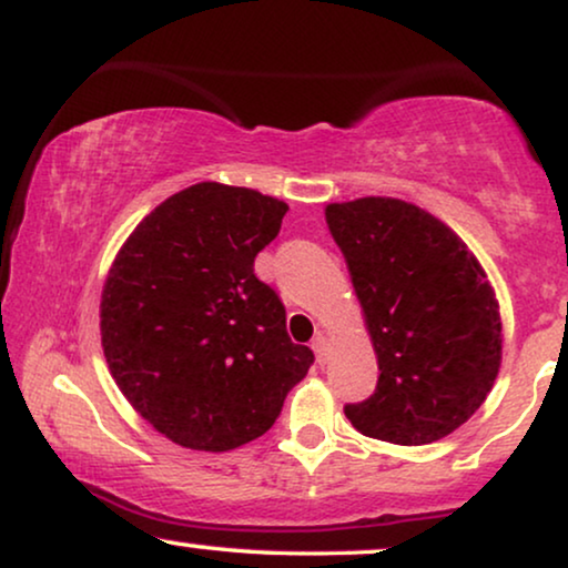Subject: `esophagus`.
<instances>
[{
  "mask_svg": "<svg viewBox=\"0 0 568 568\" xmlns=\"http://www.w3.org/2000/svg\"><path fill=\"white\" fill-rule=\"evenodd\" d=\"M313 352H315V356H317V364H325L328 362V338L323 336H315V341H313Z\"/></svg>",
  "mask_w": 568,
  "mask_h": 568,
  "instance_id": "obj_1",
  "label": "esophagus"
}]
</instances>
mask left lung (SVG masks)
Instances as JSON below:
<instances>
[{"instance_id":"1","label":"left lung","mask_w":568,"mask_h":568,"mask_svg":"<svg viewBox=\"0 0 568 568\" xmlns=\"http://www.w3.org/2000/svg\"><path fill=\"white\" fill-rule=\"evenodd\" d=\"M377 354V387L344 414L364 437L432 445L491 393L501 317L468 245L408 201L367 196L325 206Z\"/></svg>"}]
</instances>
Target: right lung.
<instances>
[{
  "instance_id": "right-lung-1",
  "label": "right lung",
  "mask_w": 568,
  "mask_h": 568,
  "mask_svg": "<svg viewBox=\"0 0 568 568\" xmlns=\"http://www.w3.org/2000/svg\"><path fill=\"white\" fill-rule=\"evenodd\" d=\"M286 212L253 189L196 183L146 214L115 255L100 300L108 369L175 445L227 453L261 437L315 362L253 271Z\"/></svg>"
}]
</instances>
